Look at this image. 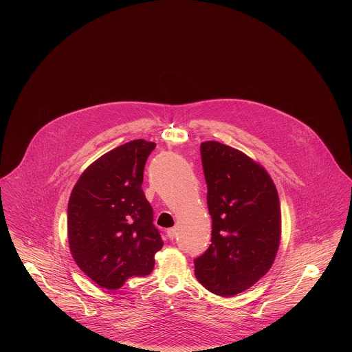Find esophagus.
<instances>
[{"label":"esophagus","instance_id":"1","mask_svg":"<svg viewBox=\"0 0 352 352\" xmlns=\"http://www.w3.org/2000/svg\"><path fill=\"white\" fill-rule=\"evenodd\" d=\"M166 234H168V237L170 240H174L175 239V236H177V228H168V231H166Z\"/></svg>","mask_w":352,"mask_h":352}]
</instances>
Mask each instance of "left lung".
<instances>
[{
	"instance_id": "obj_1",
	"label": "left lung",
	"mask_w": 352,
	"mask_h": 352,
	"mask_svg": "<svg viewBox=\"0 0 352 352\" xmlns=\"http://www.w3.org/2000/svg\"><path fill=\"white\" fill-rule=\"evenodd\" d=\"M211 244L194 260L207 290L232 297L267 274L281 236L280 199L267 170L218 141L201 145Z\"/></svg>"
}]
</instances>
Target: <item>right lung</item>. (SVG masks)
Here are the masks:
<instances>
[{
  "label": "right lung",
  "mask_w": 352,
  "mask_h": 352,
  "mask_svg": "<svg viewBox=\"0 0 352 352\" xmlns=\"http://www.w3.org/2000/svg\"><path fill=\"white\" fill-rule=\"evenodd\" d=\"M154 148V142L134 140L105 153L84 170L68 201L72 257L108 290L151 274L154 254L164 245L141 186Z\"/></svg>",
  "instance_id": "right-lung-1"
}]
</instances>
